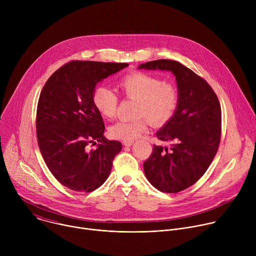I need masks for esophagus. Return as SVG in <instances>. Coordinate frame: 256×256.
I'll list each match as a JSON object with an SVG mask.
<instances>
[{
	"instance_id": "34e87169",
	"label": "esophagus",
	"mask_w": 256,
	"mask_h": 256,
	"mask_svg": "<svg viewBox=\"0 0 256 256\" xmlns=\"http://www.w3.org/2000/svg\"><path fill=\"white\" fill-rule=\"evenodd\" d=\"M132 144H134L132 140H124V144L126 146V147H130V146H132Z\"/></svg>"
}]
</instances>
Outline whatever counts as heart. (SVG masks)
<instances>
[{"label":"heart","mask_w":256,"mask_h":256,"mask_svg":"<svg viewBox=\"0 0 256 256\" xmlns=\"http://www.w3.org/2000/svg\"><path fill=\"white\" fill-rule=\"evenodd\" d=\"M124 96L136 101V120H120L109 126V136L118 140H134L148 130L149 122L155 126L168 122L179 104V92L172 83L144 72H132L118 83ZM93 104L105 118H114L118 105V96L110 88L100 85L94 89Z\"/></svg>","instance_id":"heart-1"}]
</instances>
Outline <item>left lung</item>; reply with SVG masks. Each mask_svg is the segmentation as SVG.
<instances>
[{"label": "left lung", "instance_id": "1", "mask_svg": "<svg viewBox=\"0 0 256 256\" xmlns=\"http://www.w3.org/2000/svg\"><path fill=\"white\" fill-rule=\"evenodd\" d=\"M138 68L170 70L175 76L179 104L173 118L156 134L170 148L154 144L144 162V175L162 192L176 194L194 186L214 160L221 140L222 112L208 82L172 60L142 64Z\"/></svg>", "mask_w": 256, "mask_h": 256}]
</instances>
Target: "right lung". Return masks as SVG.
<instances>
[{
	"label": "right lung",
	"mask_w": 256,
	"mask_h": 256,
	"mask_svg": "<svg viewBox=\"0 0 256 256\" xmlns=\"http://www.w3.org/2000/svg\"><path fill=\"white\" fill-rule=\"evenodd\" d=\"M126 62L72 60L56 70L44 84L36 112V136L52 174L75 192H90L110 174L122 149L118 140L103 136L105 126L93 104L98 82L128 66ZM100 141L89 150L90 142Z\"/></svg>",
	"instance_id": "1"
}]
</instances>
